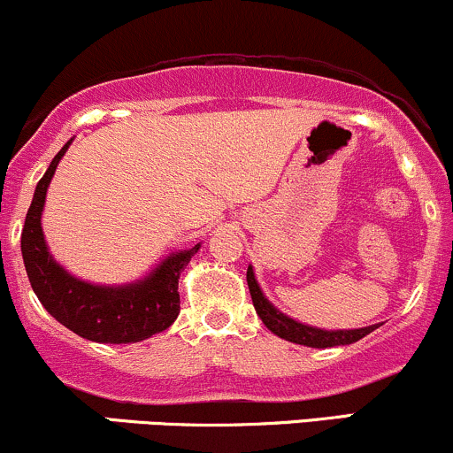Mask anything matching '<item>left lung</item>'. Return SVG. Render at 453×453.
Masks as SVG:
<instances>
[{"instance_id": "8db88e82", "label": "left lung", "mask_w": 453, "mask_h": 453, "mask_svg": "<svg viewBox=\"0 0 453 453\" xmlns=\"http://www.w3.org/2000/svg\"><path fill=\"white\" fill-rule=\"evenodd\" d=\"M247 285L249 292H251L253 306H256V313L259 319L264 321V326L268 327L273 334H277L279 339H285L296 345H306L315 347V349H324V347H339V345H351L364 339L366 334H371L372 330H377L379 324L366 326V327H356V330H324V327L306 326L300 321L292 319L289 315L280 313L270 300L264 296L262 288H259L253 266L247 268Z\"/></svg>"}]
</instances>
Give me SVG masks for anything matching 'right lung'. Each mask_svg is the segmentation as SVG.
<instances>
[{"instance_id": "add662e5", "label": "right lung", "mask_w": 453, "mask_h": 453, "mask_svg": "<svg viewBox=\"0 0 453 453\" xmlns=\"http://www.w3.org/2000/svg\"><path fill=\"white\" fill-rule=\"evenodd\" d=\"M72 140L50 161L34 191V200L20 234V253L31 289L59 324L93 342H140L174 324L180 311L179 279L189 259L200 251L191 249L165 256L147 277L123 285H97L74 277L50 256L42 232V211L50 180Z\"/></svg>"}]
</instances>
